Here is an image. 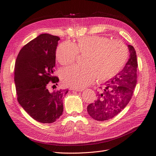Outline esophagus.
Returning <instances> with one entry per match:
<instances>
[{"label": "esophagus", "instance_id": "34e87169", "mask_svg": "<svg viewBox=\"0 0 156 156\" xmlns=\"http://www.w3.org/2000/svg\"><path fill=\"white\" fill-rule=\"evenodd\" d=\"M69 90H75V91H77V92L83 90L82 89H77V88H73V87H71L69 88Z\"/></svg>", "mask_w": 156, "mask_h": 156}]
</instances>
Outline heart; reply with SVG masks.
I'll use <instances>...</instances> for the list:
<instances>
[{"instance_id":"heart-1","label":"heart","mask_w":156,"mask_h":156,"mask_svg":"<svg viewBox=\"0 0 156 156\" xmlns=\"http://www.w3.org/2000/svg\"><path fill=\"white\" fill-rule=\"evenodd\" d=\"M77 54L85 55L83 66L62 70L61 78L65 85L80 89L95 79L98 83H103L114 77L124 68L129 52L122 41L100 36L80 37L76 44L62 42L56 51V59L64 66L73 65Z\"/></svg>"}]
</instances>
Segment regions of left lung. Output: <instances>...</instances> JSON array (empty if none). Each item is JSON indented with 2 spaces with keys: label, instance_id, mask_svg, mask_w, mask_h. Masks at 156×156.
Masks as SVG:
<instances>
[{
  "label": "left lung",
  "instance_id": "left-lung-1",
  "mask_svg": "<svg viewBox=\"0 0 156 156\" xmlns=\"http://www.w3.org/2000/svg\"><path fill=\"white\" fill-rule=\"evenodd\" d=\"M129 58L120 72L100 87L97 100L87 107L92 119L105 121L112 119L124 109L130 101L136 84L138 64L134 48L128 45Z\"/></svg>",
  "mask_w": 156,
  "mask_h": 156
}]
</instances>
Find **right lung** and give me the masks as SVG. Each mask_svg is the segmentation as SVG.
Returning a JSON list of instances; mask_svg holds the SVG:
<instances>
[{"instance_id": "add662e5", "label": "right lung", "mask_w": 156, "mask_h": 156, "mask_svg": "<svg viewBox=\"0 0 156 156\" xmlns=\"http://www.w3.org/2000/svg\"><path fill=\"white\" fill-rule=\"evenodd\" d=\"M60 37L41 34L20 50L16 58L14 81L17 101L33 119L53 123L62 115L63 96L68 90L49 92V84L57 85L54 76L56 49Z\"/></svg>"}]
</instances>
